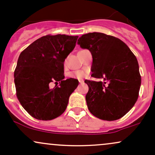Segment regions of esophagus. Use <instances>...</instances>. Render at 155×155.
Listing matches in <instances>:
<instances>
[{
    "label": "esophagus",
    "mask_w": 155,
    "mask_h": 155,
    "mask_svg": "<svg viewBox=\"0 0 155 155\" xmlns=\"http://www.w3.org/2000/svg\"><path fill=\"white\" fill-rule=\"evenodd\" d=\"M79 82H80V83H81V84H82V83H83V81H79Z\"/></svg>",
    "instance_id": "esophagus-1"
}]
</instances>
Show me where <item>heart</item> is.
<instances>
[{
  "instance_id": "obj_1",
  "label": "heart",
  "mask_w": 155,
  "mask_h": 155,
  "mask_svg": "<svg viewBox=\"0 0 155 155\" xmlns=\"http://www.w3.org/2000/svg\"><path fill=\"white\" fill-rule=\"evenodd\" d=\"M85 72L83 70H78V71H76L75 72H74V73H72V75L73 76V77L78 78V79H82L83 78H84L85 76Z\"/></svg>"
}]
</instances>
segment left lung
<instances>
[{
    "label": "left lung",
    "mask_w": 155,
    "mask_h": 155,
    "mask_svg": "<svg viewBox=\"0 0 155 155\" xmlns=\"http://www.w3.org/2000/svg\"><path fill=\"white\" fill-rule=\"evenodd\" d=\"M78 43L91 53L92 77L104 81H85L89 111L104 120L123 117L139 97L141 78L135 55L119 38L101 32L83 35Z\"/></svg>",
    "instance_id": "1"
}]
</instances>
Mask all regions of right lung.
I'll return each mask as SVG.
<instances>
[{
	"mask_svg": "<svg viewBox=\"0 0 155 155\" xmlns=\"http://www.w3.org/2000/svg\"><path fill=\"white\" fill-rule=\"evenodd\" d=\"M78 36L45 35L21 51L14 70L16 96L23 108L40 120H51L64 112L69 98L78 85L64 80V61L75 47ZM59 81L50 89L49 84Z\"/></svg>",
	"mask_w": 155,
	"mask_h": 155,
	"instance_id": "obj_1",
	"label": "right lung"
}]
</instances>
